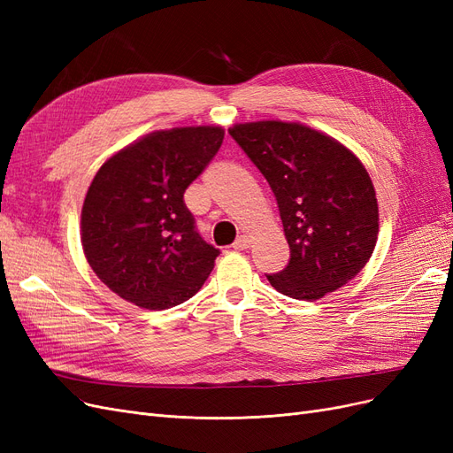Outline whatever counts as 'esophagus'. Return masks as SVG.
<instances>
[{
  "label": "esophagus",
  "mask_w": 453,
  "mask_h": 453,
  "mask_svg": "<svg viewBox=\"0 0 453 453\" xmlns=\"http://www.w3.org/2000/svg\"><path fill=\"white\" fill-rule=\"evenodd\" d=\"M251 245V240H250V236H240L234 243H232V248H234L236 251H243V250H248Z\"/></svg>",
  "instance_id": "esophagus-1"
}]
</instances>
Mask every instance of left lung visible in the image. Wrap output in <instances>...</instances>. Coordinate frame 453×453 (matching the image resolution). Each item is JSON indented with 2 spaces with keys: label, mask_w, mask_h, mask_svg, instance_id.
Instances as JSON below:
<instances>
[{
  "label": "left lung",
  "mask_w": 453,
  "mask_h": 453,
  "mask_svg": "<svg viewBox=\"0 0 453 453\" xmlns=\"http://www.w3.org/2000/svg\"><path fill=\"white\" fill-rule=\"evenodd\" d=\"M228 132L278 202L291 260L266 276L273 289L319 300L357 276L380 230L376 190L363 162L300 122H243Z\"/></svg>",
  "instance_id": "obj_1"
}]
</instances>
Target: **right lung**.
<instances>
[{"label":"right lung","mask_w":453,"mask_h":453,"mask_svg":"<svg viewBox=\"0 0 453 453\" xmlns=\"http://www.w3.org/2000/svg\"><path fill=\"white\" fill-rule=\"evenodd\" d=\"M223 138V127L150 132L94 175L81 210V243L96 276L120 298L166 310L208 280L219 250L195 230L183 195Z\"/></svg>","instance_id":"obj_1"}]
</instances>
